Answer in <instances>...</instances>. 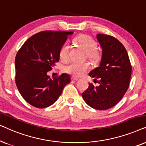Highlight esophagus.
I'll return each mask as SVG.
<instances>
[{
  "instance_id": "esophagus-1",
  "label": "esophagus",
  "mask_w": 146,
  "mask_h": 146,
  "mask_svg": "<svg viewBox=\"0 0 146 146\" xmlns=\"http://www.w3.org/2000/svg\"><path fill=\"white\" fill-rule=\"evenodd\" d=\"M71 79L73 81H77L79 79V78L78 77H75V76H73L71 77Z\"/></svg>"
}]
</instances>
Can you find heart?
Segmentation results:
<instances>
[{
	"instance_id": "obj_1",
	"label": "heart",
	"mask_w": 146,
	"mask_h": 146,
	"mask_svg": "<svg viewBox=\"0 0 146 146\" xmlns=\"http://www.w3.org/2000/svg\"><path fill=\"white\" fill-rule=\"evenodd\" d=\"M75 41L79 46H81L87 53L89 59L96 60L98 59V55L96 52L97 42L92 37L89 35H81L75 39ZM70 50V44L65 42L63 44L59 50V57L63 61H65L69 57ZM89 67V64L87 63H78L72 61L66 65L64 70L67 73L75 76H82L86 73Z\"/></svg>"
}]
</instances>
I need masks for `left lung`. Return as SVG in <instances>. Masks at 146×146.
Instances as JSON below:
<instances>
[{
	"mask_svg": "<svg viewBox=\"0 0 146 146\" xmlns=\"http://www.w3.org/2000/svg\"><path fill=\"white\" fill-rule=\"evenodd\" d=\"M97 40L102 50L99 67L89 75L98 79L100 85L89 87L82 93L85 103L98 110H108L115 106L123 98L128 87L131 74V66L127 50L113 36L98 34Z\"/></svg>",
	"mask_w": 146,
	"mask_h": 146,
	"instance_id": "obj_1",
	"label": "left lung"
}]
</instances>
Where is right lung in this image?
<instances>
[{"label": "right lung", "instance_id": "add662e5", "mask_svg": "<svg viewBox=\"0 0 146 146\" xmlns=\"http://www.w3.org/2000/svg\"><path fill=\"white\" fill-rule=\"evenodd\" d=\"M73 32L46 31L31 36L15 57L17 88L31 106L45 108L61 96L63 88L71 82V77L63 73L52 79L47 72L59 61V50L68 36Z\"/></svg>", "mask_w": 146, "mask_h": 146}]
</instances>
